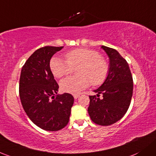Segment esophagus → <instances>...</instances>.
Segmentation results:
<instances>
[{"mask_svg": "<svg viewBox=\"0 0 156 156\" xmlns=\"http://www.w3.org/2000/svg\"><path fill=\"white\" fill-rule=\"evenodd\" d=\"M73 96H74V98H75V99H78V98L80 96H79V95H78V94H75V95H74Z\"/></svg>", "mask_w": 156, "mask_h": 156, "instance_id": "obj_1", "label": "esophagus"}]
</instances>
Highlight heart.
Segmentation results:
<instances>
[{"label":"heart","mask_w":156,"mask_h":156,"mask_svg":"<svg viewBox=\"0 0 156 156\" xmlns=\"http://www.w3.org/2000/svg\"><path fill=\"white\" fill-rule=\"evenodd\" d=\"M66 60L53 57L50 61V68L57 78L68 75L77 67L78 75L65 78L60 81V88L66 93L77 94L89 86L101 84L105 80L108 73L107 62L96 51L80 48L73 49L66 54Z\"/></svg>","instance_id":"obj_1"}]
</instances>
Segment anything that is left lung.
I'll return each instance as SVG.
<instances>
[{
    "label": "left lung",
    "instance_id": "8db88e82",
    "mask_svg": "<svg viewBox=\"0 0 156 156\" xmlns=\"http://www.w3.org/2000/svg\"><path fill=\"white\" fill-rule=\"evenodd\" d=\"M101 48L109 57V69L104 83L93 90L96 96H89L87 111L93 122L110 126L127 112L133 93V79L129 64L117 50L105 45Z\"/></svg>",
    "mask_w": 156,
    "mask_h": 156
}]
</instances>
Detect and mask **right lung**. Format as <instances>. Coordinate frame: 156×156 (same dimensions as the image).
Returning <instances> with one entry per match:
<instances>
[{"mask_svg":"<svg viewBox=\"0 0 156 156\" xmlns=\"http://www.w3.org/2000/svg\"><path fill=\"white\" fill-rule=\"evenodd\" d=\"M63 46L37 49L23 66L19 96L30 119L45 131L55 132L68 124L74 98L69 93L57 94L59 86L50 69L52 56Z\"/></svg>","mask_w":156,"mask_h":156,"instance_id":"add662e5","label":"right lung"}]
</instances>
